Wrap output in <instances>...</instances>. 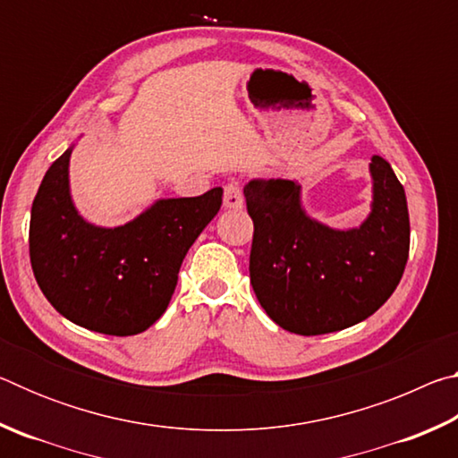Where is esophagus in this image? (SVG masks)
<instances>
[{"label":"esophagus","mask_w":458,"mask_h":458,"mask_svg":"<svg viewBox=\"0 0 458 458\" xmlns=\"http://www.w3.org/2000/svg\"><path fill=\"white\" fill-rule=\"evenodd\" d=\"M224 206L228 210H240L244 206L242 185H240V182H228L224 185Z\"/></svg>","instance_id":"obj_1"}]
</instances>
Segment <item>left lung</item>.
Masks as SVG:
<instances>
[{
	"label": "left lung",
	"mask_w": 458,
	"mask_h": 458,
	"mask_svg": "<svg viewBox=\"0 0 458 458\" xmlns=\"http://www.w3.org/2000/svg\"><path fill=\"white\" fill-rule=\"evenodd\" d=\"M371 212L360 228L333 230L309 218L301 185L291 180L246 183L254 222L250 284L276 325L323 335L368 319L396 291L410 250L406 193L390 164L374 155Z\"/></svg>",
	"instance_id": "obj_1"
}]
</instances>
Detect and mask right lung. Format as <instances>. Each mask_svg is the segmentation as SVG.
I'll list each match as a JSON object with an SVG mask.
<instances>
[{"instance_id": "obj_1", "label": "right lung", "mask_w": 458, "mask_h": 458, "mask_svg": "<svg viewBox=\"0 0 458 458\" xmlns=\"http://www.w3.org/2000/svg\"><path fill=\"white\" fill-rule=\"evenodd\" d=\"M71 153L54 161L34 198V276L68 321L105 335H137L165 313L185 254L220 210L222 188L159 199L125 226H92L72 204Z\"/></svg>"}]
</instances>
